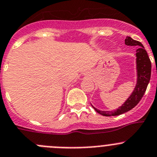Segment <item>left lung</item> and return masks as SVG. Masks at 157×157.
<instances>
[{
  "instance_id": "obj_1",
  "label": "left lung",
  "mask_w": 157,
  "mask_h": 157,
  "mask_svg": "<svg viewBox=\"0 0 157 157\" xmlns=\"http://www.w3.org/2000/svg\"><path fill=\"white\" fill-rule=\"evenodd\" d=\"M125 44L126 45L131 46H139L136 49V83L133 89L132 92L129 95L125 101L120 107L115 109L114 111L108 112V111H101L95 107L94 109L98 113L101 114L103 116H116L121 115L132 109L134 107L138 105L139 102L142 99L143 96L146 92L147 86L150 80L151 77V62L149 59L146 49L143 47V44L139 41L134 40L130 36H127L125 39Z\"/></svg>"
}]
</instances>
